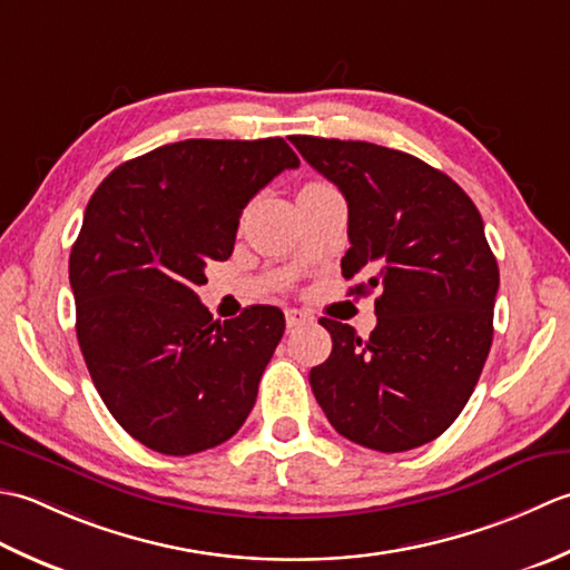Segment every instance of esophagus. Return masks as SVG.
Masks as SVG:
<instances>
[{"label":"esophagus","instance_id":"obj_1","mask_svg":"<svg viewBox=\"0 0 570 570\" xmlns=\"http://www.w3.org/2000/svg\"><path fill=\"white\" fill-rule=\"evenodd\" d=\"M309 320V315L307 312H302V309H287L285 312V322H287V330H295V327H299V324H305Z\"/></svg>","mask_w":570,"mask_h":570}]
</instances>
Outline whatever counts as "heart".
Masks as SVG:
<instances>
[{
  "label": "heart",
  "instance_id": "heart-1",
  "mask_svg": "<svg viewBox=\"0 0 570 570\" xmlns=\"http://www.w3.org/2000/svg\"><path fill=\"white\" fill-rule=\"evenodd\" d=\"M309 187H320V184H307V187H302V189H309Z\"/></svg>",
  "mask_w": 570,
  "mask_h": 570
}]
</instances>
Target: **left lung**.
Here are the masks:
<instances>
[{
  "instance_id": "1",
  "label": "left lung",
  "mask_w": 570,
  "mask_h": 570,
  "mask_svg": "<svg viewBox=\"0 0 570 570\" xmlns=\"http://www.w3.org/2000/svg\"><path fill=\"white\" fill-rule=\"evenodd\" d=\"M297 153L344 194L350 293L379 289L376 327L322 317L332 354L309 386L340 435L403 452L443 435L470 401L492 346L497 258L478 206L413 155L354 139L295 135Z\"/></svg>"
}]
</instances>
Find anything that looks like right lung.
Wrapping results in <instances>:
<instances>
[{
  "label": "right lung",
  "mask_w": 570,
  "mask_h": 570,
  "mask_svg": "<svg viewBox=\"0 0 570 570\" xmlns=\"http://www.w3.org/2000/svg\"><path fill=\"white\" fill-rule=\"evenodd\" d=\"M295 167L283 137L184 139L90 196L68 261L78 344L102 403L149 450L194 455L246 423L285 317L255 305L218 322L196 287L234 253L246 204Z\"/></svg>",
  "instance_id": "obj_1"
}]
</instances>
